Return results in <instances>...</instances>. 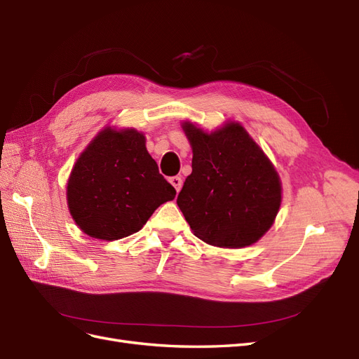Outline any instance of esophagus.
I'll use <instances>...</instances> for the list:
<instances>
[{
    "label": "esophagus",
    "mask_w": 359,
    "mask_h": 359,
    "mask_svg": "<svg viewBox=\"0 0 359 359\" xmlns=\"http://www.w3.org/2000/svg\"><path fill=\"white\" fill-rule=\"evenodd\" d=\"M170 183L172 184V187H175L176 192H179V191L182 189L183 180H182V177H180V176H172V177H170Z\"/></svg>",
    "instance_id": "obj_1"
}]
</instances>
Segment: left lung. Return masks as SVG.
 <instances>
[{"label":"left lung","mask_w":359,"mask_h":359,"mask_svg":"<svg viewBox=\"0 0 359 359\" xmlns=\"http://www.w3.org/2000/svg\"><path fill=\"white\" fill-rule=\"evenodd\" d=\"M192 148V172L177 205L195 236L222 248L257 243L281 207L280 176L260 146L235 121L207 133L182 123Z\"/></svg>","instance_id":"obj_1"}]
</instances>
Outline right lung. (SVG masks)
Instances as JSON below:
<instances>
[{
	"label": "right lung",
	"mask_w": 359,
	"mask_h": 359,
	"mask_svg": "<svg viewBox=\"0 0 359 359\" xmlns=\"http://www.w3.org/2000/svg\"><path fill=\"white\" fill-rule=\"evenodd\" d=\"M135 128L104 127L78 156L66 187L69 213L96 240H121L143 228L154 211L175 200Z\"/></svg>",
	"instance_id": "obj_1"
}]
</instances>
